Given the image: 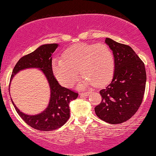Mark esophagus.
Segmentation results:
<instances>
[{
	"label": "esophagus",
	"mask_w": 156,
	"mask_h": 156,
	"mask_svg": "<svg viewBox=\"0 0 156 156\" xmlns=\"http://www.w3.org/2000/svg\"><path fill=\"white\" fill-rule=\"evenodd\" d=\"M89 94V92H80V95H83V96H87Z\"/></svg>",
	"instance_id": "1"
}]
</instances>
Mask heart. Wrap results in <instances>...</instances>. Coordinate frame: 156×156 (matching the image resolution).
<instances>
[{
  "label": "heart",
  "mask_w": 156,
  "mask_h": 156,
  "mask_svg": "<svg viewBox=\"0 0 156 156\" xmlns=\"http://www.w3.org/2000/svg\"><path fill=\"white\" fill-rule=\"evenodd\" d=\"M62 58H54L52 69L56 79L64 87H72L80 74L83 78L80 88L94 83L101 86L111 80L115 69L114 53L107 44H76L65 50Z\"/></svg>",
  "instance_id": "b5f03b06"
}]
</instances>
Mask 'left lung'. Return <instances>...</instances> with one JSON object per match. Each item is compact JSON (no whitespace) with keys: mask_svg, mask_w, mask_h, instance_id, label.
Masks as SVG:
<instances>
[{"mask_svg":"<svg viewBox=\"0 0 156 156\" xmlns=\"http://www.w3.org/2000/svg\"><path fill=\"white\" fill-rule=\"evenodd\" d=\"M115 59L112 81L101 89V103L94 108L102 120L120 124L130 119L142 103L146 86L144 64L130 46L105 39Z\"/></svg>","mask_w":156,"mask_h":156,"instance_id":"left-lung-1","label":"left lung"}]
</instances>
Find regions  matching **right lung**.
<instances>
[{
	"label": "right lung",
	"instance_id": "1",
	"mask_svg": "<svg viewBox=\"0 0 156 156\" xmlns=\"http://www.w3.org/2000/svg\"><path fill=\"white\" fill-rule=\"evenodd\" d=\"M57 44H43L29 54L24 55L14 67L10 80L20 70L26 68H39L47 78L51 88V99L48 108L37 115H28L21 112L13 103L16 112L28 125L41 131L56 130L67 122L69 118V102L76 99L78 93L62 87L58 83L52 69V54Z\"/></svg>",
	"mask_w": 156,
	"mask_h": 156
}]
</instances>
